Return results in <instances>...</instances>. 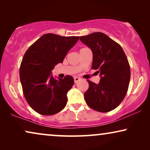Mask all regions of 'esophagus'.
I'll list each match as a JSON object with an SVG mask.
<instances>
[{"mask_svg":"<svg viewBox=\"0 0 150 150\" xmlns=\"http://www.w3.org/2000/svg\"><path fill=\"white\" fill-rule=\"evenodd\" d=\"M80 80H81V79H80L79 77H74V83H78V82H79Z\"/></svg>","mask_w":150,"mask_h":150,"instance_id":"1","label":"esophagus"}]
</instances>
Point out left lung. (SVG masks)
Here are the masks:
<instances>
[{
	"mask_svg": "<svg viewBox=\"0 0 150 150\" xmlns=\"http://www.w3.org/2000/svg\"><path fill=\"white\" fill-rule=\"evenodd\" d=\"M80 40L91 50V68L96 69L101 78L98 84L87 80L85 101L97 111H110L120 105L128 91L130 79L128 59L120 45L102 33L81 36Z\"/></svg>",
	"mask_w": 150,
	"mask_h": 150,
	"instance_id": "1",
	"label": "left lung"
}]
</instances>
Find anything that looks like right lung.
<instances>
[{"instance_id":"right-lung-1","label":"right lung","mask_w":150,"mask_h":150,"mask_svg":"<svg viewBox=\"0 0 150 150\" xmlns=\"http://www.w3.org/2000/svg\"><path fill=\"white\" fill-rule=\"evenodd\" d=\"M79 39L44 34L24 54L20 68V82L26 100L38 113L52 115L66 105L67 93L74 83L73 77L56 79L51 74Z\"/></svg>"}]
</instances>
